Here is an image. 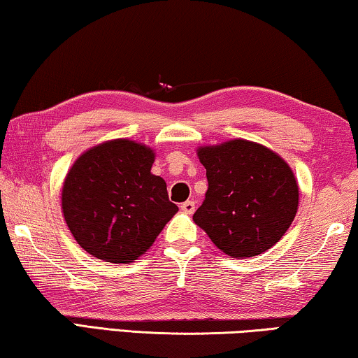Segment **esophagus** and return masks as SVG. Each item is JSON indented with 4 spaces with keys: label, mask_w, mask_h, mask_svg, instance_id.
<instances>
[{
    "label": "esophagus",
    "mask_w": 358,
    "mask_h": 358,
    "mask_svg": "<svg viewBox=\"0 0 358 358\" xmlns=\"http://www.w3.org/2000/svg\"><path fill=\"white\" fill-rule=\"evenodd\" d=\"M180 210H182L187 214H192V213L195 211V201H192V200L184 201L182 205H180Z\"/></svg>",
    "instance_id": "34e87169"
}]
</instances>
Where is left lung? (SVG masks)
<instances>
[{"mask_svg":"<svg viewBox=\"0 0 358 358\" xmlns=\"http://www.w3.org/2000/svg\"><path fill=\"white\" fill-rule=\"evenodd\" d=\"M198 158L208 190L195 224L236 259L272 248L298 211L299 189L288 164L267 147L243 139L198 148Z\"/></svg>","mask_w":358,"mask_h":358,"instance_id":"obj_1","label":"left lung"}]
</instances>
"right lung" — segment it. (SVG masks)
<instances>
[{
	"label": "right lung",
	"instance_id": "1",
	"mask_svg": "<svg viewBox=\"0 0 358 358\" xmlns=\"http://www.w3.org/2000/svg\"><path fill=\"white\" fill-rule=\"evenodd\" d=\"M155 153L115 139L85 152L67 174L62 211L78 245L97 259L129 264L144 255L179 208L150 173Z\"/></svg>",
	"mask_w": 358,
	"mask_h": 358
}]
</instances>
